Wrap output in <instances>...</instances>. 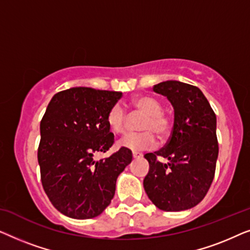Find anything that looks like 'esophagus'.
Masks as SVG:
<instances>
[{
	"mask_svg": "<svg viewBox=\"0 0 250 250\" xmlns=\"http://www.w3.org/2000/svg\"><path fill=\"white\" fill-rule=\"evenodd\" d=\"M133 158H141V157L143 156L141 152H136V151H133Z\"/></svg>",
	"mask_w": 250,
	"mask_h": 250,
	"instance_id": "1",
	"label": "esophagus"
}]
</instances>
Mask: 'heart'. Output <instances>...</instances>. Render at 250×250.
<instances>
[{"mask_svg": "<svg viewBox=\"0 0 250 250\" xmlns=\"http://www.w3.org/2000/svg\"><path fill=\"white\" fill-rule=\"evenodd\" d=\"M132 105L136 111L145 115L141 123V133H127L118 141V146L132 151H141L155 146L158 135L159 139H166L172 127V121L163 112L162 104L150 95H138L132 100ZM127 115L119 104L110 108L107 114V124L116 134H122L126 129Z\"/></svg>", "mask_w": 250, "mask_h": 250, "instance_id": "obj_1", "label": "heart"}]
</instances>
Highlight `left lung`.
I'll return each mask as SVG.
<instances>
[{
  "label": "left lung",
  "instance_id": "1",
  "mask_svg": "<svg viewBox=\"0 0 250 250\" xmlns=\"http://www.w3.org/2000/svg\"><path fill=\"white\" fill-rule=\"evenodd\" d=\"M153 91L172 104L174 125L166 146L145 155L150 168L143 187L159 209H190L204 199L215 175L216 115L203 92L193 85L166 81L155 85ZM160 156L169 162H159Z\"/></svg>",
  "mask_w": 250,
  "mask_h": 250
}]
</instances>
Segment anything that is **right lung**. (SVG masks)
Returning <instances> with one entry per match:
<instances>
[{"label":"right lung","mask_w":250,"mask_h":250,"mask_svg":"<svg viewBox=\"0 0 250 250\" xmlns=\"http://www.w3.org/2000/svg\"><path fill=\"white\" fill-rule=\"evenodd\" d=\"M121 98L122 92L71 87L47 104L37 151L41 180L53 206L68 217L99 216L114 198L118 175L132 162V151L125 148L94 159L114 145L107 114Z\"/></svg>","instance_id":"add662e5"}]
</instances>
